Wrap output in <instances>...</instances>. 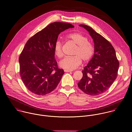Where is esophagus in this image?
I'll use <instances>...</instances> for the list:
<instances>
[{
  "label": "esophagus",
  "instance_id": "34e87169",
  "mask_svg": "<svg viewBox=\"0 0 132 132\" xmlns=\"http://www.w3.org/2000/svg\"><path fill=\"white\" fill-rule=\"evenodd\" d=\"M65 72H71L72 71V70H67V69H65L64 70Z\"/></svg>",
  "mask_w": 132,
  "mask_h": 132
}]
</instances>
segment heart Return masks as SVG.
Here are the masks:
<instances>
[{"label": "heart", "mask_w": 132, "mask_h": 132, "mask_svg": "<svg viewBox=\"0 0 132 132\" xmlns=\"http://www.w3.org/2000/svg\"><path fill=\"white\" fill-rule=\"evenodd\" d=\"M77 46L72 56H66L60 62V66L64 69L72 70L77 68L82 63V60L86 62L90 60L94 54V49L87 38L79 33H71L66 36ZM62 42L57 40L54 46L55 55L61 58L63 56Z\"/></svg>", "instance_id": "1"}]
</instances>
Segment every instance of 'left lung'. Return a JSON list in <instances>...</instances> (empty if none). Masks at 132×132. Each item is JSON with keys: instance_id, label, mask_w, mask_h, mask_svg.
<instances>
[{"instance_id": "obj_1", "label": "left lung", "mask_w": 132, "mask_h": 132, "mask_svg": "<svg viewBox=\"0 0 132 132\" xmlns=\"http://www.w3.org/2000/svg\"><path fill=\"white\" fill-rule=\"evenodd\" d=\"M88 31L94 42V55L82 71L83 77L78 83L84 93L96 96L106 92L116 80L119 66L112 44L92 28L80 24Z\"/></svg>"}]
</instances>
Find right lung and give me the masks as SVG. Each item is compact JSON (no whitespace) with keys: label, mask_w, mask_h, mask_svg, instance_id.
<instances>
[{"label":"right lung","mask_w":132,"mask_h":132,"mask_svg":"<svg viewBox=\"0 0 132 132\" xmlns=\"http://www.w3.org/2000/svg\"><path fill=\"white\" fill-rule=\"evenodd\" d=\"M74 26L54 22L38 32L27 41L19 56V72L27 88L44 96L53 91L64 71L59 69L54 58V46L59 34Z\"/></svg>","instance_id":"right-lung-1"}]
</instances>
